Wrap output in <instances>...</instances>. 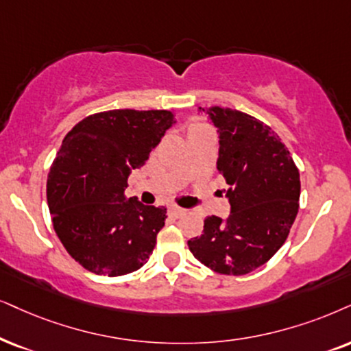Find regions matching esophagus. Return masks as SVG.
Instances as JSON below:
<instances>
[{"label":"esophagus","instance_id":"1","mask_svg":"<svg viewBox=\"0 0 351 351\" xmlns=\"http://www.w3.org/2000/svg\"><path fill=\"white\" fill-rule=\"evenodd\" d=\"M186 214L184 208L181 207H170L168 208V215L171 217V219H180V217H183Z\"/></svg>","mask_w":351,"mask_h":351}]
</instances>
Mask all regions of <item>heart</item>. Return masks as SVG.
Instances as JSON below:
<instances>
[{
    "instance_id": "1",
    "label": "heart",
    "mask_w": 351,
    "mask_h": 351,
    "mask_svg": "<svg viewBox=\"0 0 351 351\" xmlns=\"http://www.w3.org/2000/svg\"><path fill=\"white\" fill-rule=\"evenodd\" d=\"M204 126H207V124L202 123V121H199V119H191V121L186 124V131H188V134H189V132H193V131H196V130H201V128H204Z\"/></svg>"
}]
</instances>
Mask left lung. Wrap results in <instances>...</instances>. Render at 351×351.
Listing matches in <instances>:
<instances>
[{
    "instance_id": "8db88e82",
    "label": "left lung",
    "mask_w": 351,
    "mask_h": 351,
    "mask_svg": "<svg viewBox=\"0 0 351 351\" xmlns=\"http://www.w3.org/2000/svg\"><path fill=\"white\" fill-rule=\"evenodd\" d=\"M220 134L217 170L227 181V220L207 217L191 238L197 261L223 275H245L280 250L300 207V171L267 124L238 110L201 108Z\"/></svg>"
}]
</instances>
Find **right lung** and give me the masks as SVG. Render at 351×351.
Segmentation results:
<instances>
[{
	"label": "right lung",
	"mask_w": 351,
	"mask_h": 351,
	"mask_svg": "<svg viewBox=\"0 0 351 351\" xmlns=\"http://www.w3.org/2000/svg\"><path fill=\"white\" fill-rule=\"evenodd\" d=\"M173 123L167 110H110L66 134L48 173L47 199L58 238L84 269L118 277L147 263L167 208L128 199L124 189Z\"/></svg>",
	"instance_id": "obj_1"
}]
</instances>
